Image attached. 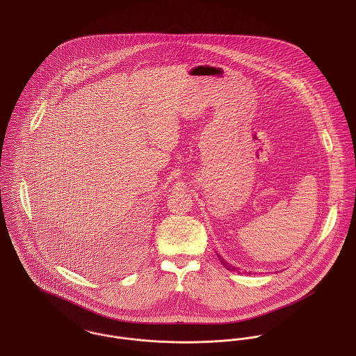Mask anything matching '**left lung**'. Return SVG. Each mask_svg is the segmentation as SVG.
I'll use <instances>...</instances> for the list:
<instances>
[{"label":"left lung","mask_w":356,"mask_h":356,"mask_svg":"<svg viewBox=\"0 0 356 356\" xmlns=\"http://www.w3.org/2000/svg\"><path fill=\"white\" fill-rule=\"evenodd\" d=\"M216 256H218V259H220V262H222V265L228 269V270H231V272H238V273H241V270L236 268V266H234L232 264H229V262H227L226 259H223L220 254H218L216 253Z\"/></svg>","instance_id":"8db88e82"}]
</instances>
